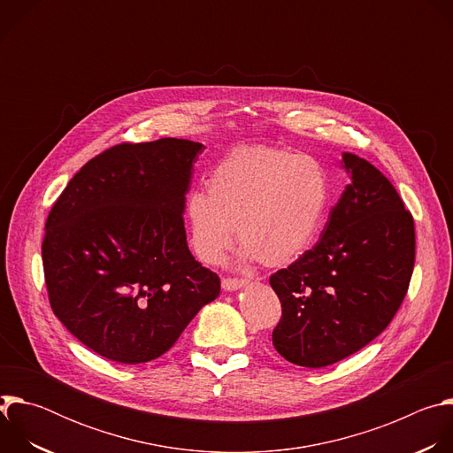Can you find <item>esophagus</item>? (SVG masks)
Wrapping results in <instances>:
<instances>
[{
	"mask_svg": "<svg viewBox=\"0 0 453 453\" xmlns=\"http://www.w3.org/2000/svg\"><path fill=\"white\" fill-rule=\"evenodd\" d=\"M249 281L243 280V278H224L222 280V288L224 290H236V288H242L245 287Z\"/></svg>",
	"mask_w": 453,
	"mask_h": 453,
	"instance_id": "obj_1",
	"label": "esophagus"
}]
</instances>
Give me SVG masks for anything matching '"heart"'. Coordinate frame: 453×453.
<instances>
[{"label": "heart", "instance_id": "1", "mask_svg": "<svg viewBox=\"0 0 453 453\" xmlns=\"http://www.w3.org/2000/svg\"><path fill=\"white\" fill-rule=\"evenodd\" d=\"M206 189L186 197L189 242L215 265L233 245L267 267L294 262L315 238L328 206V175L317 159L271 147H240L210 172Z\"/></svg>", "mask_w": 453, "mask_h": 453}]
</instances>
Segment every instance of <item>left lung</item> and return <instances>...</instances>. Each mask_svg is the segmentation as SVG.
<instances>
[{"label": "left lung", "instance_id": "8db88e82", "mask_svg": "<svg viewBox=\"0 0 453 453\" xmlns=\"http://www.w3.org/2000/svg\"><path fill=\"white\" fill-rule=\"evenodd\" d=\"M351 184L317 243L271 276L281 303L276 351L303 367L332 365L376 339L402 306L414 271V219L371 163L342 156Z\"/></svg>", "mask_w": 453, "mask_h": 453}]
</instances>
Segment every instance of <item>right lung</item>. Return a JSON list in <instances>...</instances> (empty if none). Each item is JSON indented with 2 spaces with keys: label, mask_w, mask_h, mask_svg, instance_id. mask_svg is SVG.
<instances>
[{
  "label": "right lung",
  "mask_w": 453,
  "mask_h": 453,
  "mask_svg": "<svg viewBox=\"0 0 453 453\" xmlns=\"http://www.w3.org/2000/svg\"><path fill=\"white\" fill-rule=\"evenodd\" d=\"M203 149L175 138L114 145L73 175L46 219L50 306L109 360L161 357L220 294V278L188 249L182 217Z\"/></svg>",
  "instance_id": "obj_1"
}]
</instances>
